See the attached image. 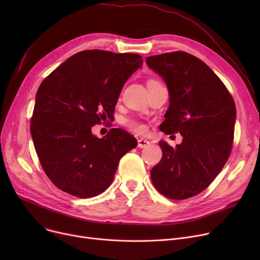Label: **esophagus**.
<instances>
[{"label":"esophagus","mask_w":260,"mask_h":260,"mask_svg":"<svg viewBox=\"0 0 260 260\" xmlns=\"http://www.w3.org/2000/svg\"><path fill=\"white\" fill-rule=\"evenodd\" d=\"M149 144V141H147L146 139H143V138H141V139H139L138 140V147H140V148H143V147H146V146H148Z\"/></svg>","instance_id":"obj_1"}]
</instances>
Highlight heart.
<instances>
[{
	"instance_id": "obj_1",
	"label": "heart",
	"mask_w": 260,
	"mask_h": 260,
	"mask_svg": "<svg viewBox=\"0 0 260 260\" xmlns=\"http://www.w3.org/2000/svg\"><path fill=\"white\" fill-rule=\"evenodd\" d=\"M125 124L133 131L137 132V133H143L145 131V126L141 124L140 122L135 121V120H127L125 121Z\"/></svg>"
}]
</instances>
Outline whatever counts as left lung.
<instances>
[{
  "label": "left lung",
  "mask_w": 260,
  "mask_h": 260,
  "mask_svg": "<svg viewBox=\"0 0 260 260\" xmlns=\"http://www.w3.org/2000/svg\"><path fill=\"white\" fill-rule=\"evenodd\" d=\"M146 64L169 89L170 106L160 129L183 137L175 148L159 142L162 158L151 171L152 182L170 199L190 198L213 182L230 157L235 102L211 68L187 52L147 57Z\"/></svg>",
  "instance_id": "1"
}]
</instances>
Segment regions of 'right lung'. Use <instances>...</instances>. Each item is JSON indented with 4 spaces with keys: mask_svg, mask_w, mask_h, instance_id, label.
Instances as JSON below:
<instances>
[{
    "mask_svg": "<svg viewBox=\"0 0 260 260\" xmlns=\"http://www.w3.org/2000/svg\"><path fill=\"white\" fill-rule=\"evenodd\" d=\"M143 60L137 53L80 51L41 83L30 132L50 181L79 198L100 195L113 182L119 160L137 146L121 128L103 138L91 127L114 115L119 94Z\"/></svg>",
    "mask_w": 260,
    "mask_h": 260,
    "instance_id": "right-lung-1",
    "label": "right lung"
}]
</instances>
